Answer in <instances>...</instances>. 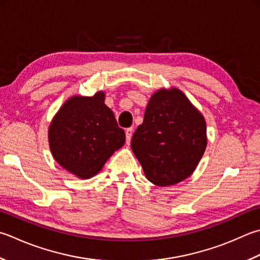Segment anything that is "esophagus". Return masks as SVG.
<instances>
[{"instance_id":"34e87169","label":"esophagus","mask_w":260,"mask_h":260,"mask_svg":"<svg viewBox=\"0 0 260 260\" xmlns=\"http://www.w3.org/2000/svg\"><path fill=\"white\" fill-rule=\"evenodd\" d=\"M125 134H126V143L128 144L131 142V139H132V135H133V127H129V128H127L125 131Z\"/></svg>"}]
</instances>
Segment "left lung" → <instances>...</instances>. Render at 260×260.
Segmentation results:
<instances>
[{
	"label": "left lung",
	"mask_w": 260,
	"mask_h": 260,
	"mask_svg": "<svg viewBox=\"0 0 260 260\" xmlns=\"http://www.w3.org/2000/svg\"><path fill=\"white\" fill-rule=\"evenodd\" d=\"M206 123L179 89L157 90L149 100L132 150L152 184L172 186L189 177L204 154Z\"/></svg>",
	"instance_id": "8db88e82"
}]
</instances>
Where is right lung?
I'll list each match as a JSON object with an SVG mask.
<instances>
[{"label":"right lung","mask_w":260,"mask_h":260,"mask_svg":"<svg viewBox=\"0 0 260 260\" xmlns=\"http://www.w3.org/2000/svg\"><path fill=\"white\" fill-rule=\"evenodd\" d=\"M54 159L65 170L89 179L125 144V132L105 105V93L74 95L60 107L48 131Z\"/></svg>","instance_id":"add662e5"}]
</instances>
